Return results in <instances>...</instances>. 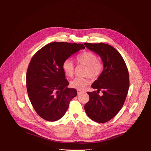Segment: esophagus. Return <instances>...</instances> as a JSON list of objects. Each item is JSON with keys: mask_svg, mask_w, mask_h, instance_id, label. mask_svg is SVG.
Segmentation results:
<instances>
[{"mask_svg": "<svg viewBox=\"0 0 151 151\" xmlns=\"http://www.w3.org/2000/svg\"><path fill=\"white\" fill-rule=\"evenodd\" d=\"M85 92L84 91H81V90H77V94H78L79 95V94H83V93H84Z\"/></svg>", "mask_w": 151, "mask_h": 151, "instance_id": "34e87169", "label": "esophagus"}]
</instances>
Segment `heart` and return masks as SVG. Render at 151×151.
Masks as SVG:
<instances>
[{
	"mask_svg": "<svg viewBox=\"0 0 151 151\" xmlns=\"http://www.w3.org/2000/svg\"><path fill=\"white\" fill-rule=\"evenodd\" d=\"M78 63L86 66L85 76H89L91 79H96L99 76L102 70L101 63L98 61V58L96 54L91 52L81 53L76 57ZM62 69L65 76L72 77L74 76V65L70 60H66L62 64ZM89 83L88 78L77 77L70 81V86L75 89H84Z\"/></svg>",
	"mask_w": 151,
	"mask_h": 151,
	"instance_id": "heart-1",
	"label": "heart"
}]
</instances>
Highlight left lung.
I'll return each mask as SVG.
<instances>
[{
  "label": "left lung",
  "instance_id": "obj_1",
  "mask_svg": "<svg viewBox=\"0 0 151 151\" xmlns=\"http://www.w3.org/2000/svg\"><path fill=\"white\" fill-rule=\"evenodd\" d=\"M84 45L100 57L103 70L91 87L96 92H88L89 100L84 106L85 111L91 120L105 123L111 120L122 109L129 89V74L124 60L117 50L105 43ZM102 90L101 97L97 93Z\"/></svg>",
  "mask_w": 151,
  "mask_h": 151
}]
</instances>
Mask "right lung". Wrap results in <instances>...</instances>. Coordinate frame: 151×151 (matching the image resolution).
I'll use <instances>...</instances> for the list:
<instances>
[{
    "label": "right lung",
    "instance_id": "obj_1",
    "mask_svg": "<svg viewBox=\"0 0 151 151\" xmlns=\"http://www.w3.org/2000/svg\"><path fill=\"white\" fill-rule=\"evenodd\" d=\"M83 44L52 42L45 45L31 58L26 73V88L31 104L38 115L49 122L65 115L77 90L68 88L62 64Z\"/></svg>",
    "mask_w": 151,
    "mask_h": 151
}]
</instances>
